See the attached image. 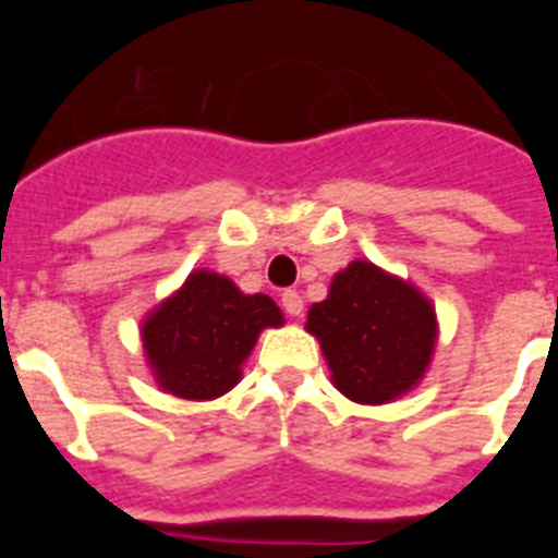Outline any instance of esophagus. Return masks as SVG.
<instances>
[{
  "instance_id": "1",
  "label": "esophagus",
  "mask_w": 558,
  "mask_h": 558,
  "mask_svg": "<svg viewBox=\"0 0 558 558\" xmlns=\"http://www.w3.org/2000/svg\"><path fill=\"white\" fill-rule=\"evenodd\" d=\"M282 307L284 313L293 315V318H299V315L304 313V299L295 290H284L282 293Z\"/></svg>"
}]
</instances>
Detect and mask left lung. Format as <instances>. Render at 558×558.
Here are the masks:
<instances>
[{
    "instance_id": "8db88e82",
    "label": "left lung",
    "mask_w": 558,
    "mask_h": 558,
    "mask_svg": "<svg viewBox=\"0 0 558 558\" xmlns=\"http://www.w3.org/2000/svg\"><path fill=\"white\" fill-rule=\"evenodd\" d=\"M304 329L322 343L335 388L360 405H386L413 391L438 340L430 299L368 259L332 276Z\"/></svg>"
}]
</instances>
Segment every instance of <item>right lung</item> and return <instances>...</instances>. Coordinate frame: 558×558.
Masks as SVG:
<instances>
[{"label": "right lung", "instance_id": "obj_1", "mask_svg": "<svg viewBox=\"0 0 558 558\" xmlns=\"http://www.w3.org/2000/svg\"><path fill=\"white\" fill-rule=\"evenodd\" d=\"M282 324L270 295H248L229 276L198 268L145 315L142 347L161 391L206 402L243 379L259 332Z\"/></svg>", "mask_w": 558, "mask_h": 558}]
</instances>
